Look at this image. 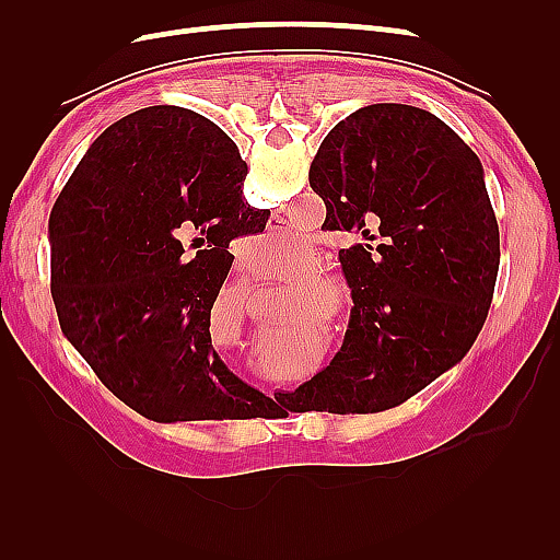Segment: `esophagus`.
Returning a JSON list of instances; mask_svg holds the SVG:
<instances>
[{"instance_id":"1","label":"esophagus","mask_w":560,"mask_h":560,"mask_svg":"<svg viewBox=\"0 0 560 560\" xmlns=\"http://www.w3.org/2000/svg\"><path fill=\"white\" fill-rule=\"evenodd\" d=\"M282 224L284 222H280V219H273V222H268V231H282Z\"/></svg>"}]
</instances>
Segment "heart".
Instances as JSON below:
<instances>
[{
	"label": "heart",
	"instance_id": "b5f03b06",
	"mask_svg": "<svg viewBox=\"0 0 560 560\" xmlns=\"http://www.w3.org/2000/svg\"><path fill=\"white\" fill-rule=\"evenodd\" d=\"M303 247H306V243H303L301 238H296L294 233L290 235V238H284L280 243L282 254H296ZM317 270H319V261L315 257H311V259H306V261L301 264L299 276L301 278H310L311 275L317 273ZM301 290L306 292L313 301H322V303H325V306H329L334 311H341L346 306V301H348V290H346V287L338 282L336 278H329V276H316L315 279L306 280V282L301 284Z\"/></svg>",
	"mask_w": 560,
	"mask_h": 560
}]
</instances>
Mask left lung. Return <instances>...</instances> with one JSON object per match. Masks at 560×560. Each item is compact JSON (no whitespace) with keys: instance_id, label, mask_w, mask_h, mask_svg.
<instances>
[{"instance_id":"left-lung-1","label":"left lung","mask_w":560,"mask_h":560,"mask_svg":"<svg viewBox=\"0 0 560 560\" xmlns=\"http://www.w3.org/2000/svg\"><path fill=\"white\" fill-rule=\"evenodd\" d=\"M308 179L322 229L369 235L381 219L383 243L338 252L354 306L296 411L395 409L465 358L493 301L500 231L481 161L442 118L381 103L329 130Z\"/></svg>"}]
</instances>
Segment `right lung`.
<instances>
[{
  "label": "right lung",
  "instance_id": "right-lung-1",
  "mask_svg": "<svg viewBox=\"0 0 560 560\" xmlns=\"http://www.w3.org/2000/svg\"><path fill=\"white\" fill-rule=\"evenodd\" d=\"M245 175L238 147L206 116L147 107L100 135L50 212L62 334L149 420H243L261 401L210 338L229 243L270 214L243 200ZM184 242L203 247L191 262Z\"/></svg>",
  "mask_w": 560,
  "mask_h": 560
}]
</instances>
